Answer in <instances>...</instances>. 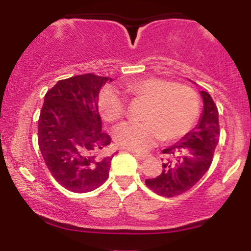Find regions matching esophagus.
I'll return each mask as SVG.
<instances>
[{
  "mask_svg": "<svg viewBox=\"0 0 251 251\" xmlns=\"http://www.w3.org/2000/svg\"><path fill=\"white\" fill-rule=\"evenodd\" d=\"M134 157H137L139 160H145L150 157V154H143V153H133Z\"/></svg>",
  "mask_w": 251,
  "mask_h": 251,
  "instance_id": "1",
  "label": "esophagus"
}]
</instances>
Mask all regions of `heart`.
<instances>
[{
	"label": "heart",
	"instance_id": "1",
	"mask_svg": "<svg viewBox=\"0 0 251 251\" xmlns=\"http://www.w3.org/2000/svg\"><path fill=\"white\" fill-rule=\"evenodd\" d=\"M124 92L133 99L148 101L143 123H123L113 131L118 145L129 151H148L160 139H179L191 129L200 116V98L189 86L148 77L125 83ZM98 106L108 123L122 119L126 111L124 97L112 87L102 89Z\"/></svg>",
	"mask_w": 251,
	"mask_h": 251
}]
</instances>
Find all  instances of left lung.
I'll return each instance as SVG.
<instances>
[{
  "mask_svg": "<svg viewBox=\"0 0 251 251\" xmlns=\"http://www.w3.org/2000/svg\"><path fill=\"white\" fill-rule=\"evenodd\" d=\"M203 112L200 122L174 145L163 150L162 174L145 183L155 194L175 197L195 186L206 174L220 140L218 111L208 92L201 91ZM163 160V159H162Z\"/></svg>",
  "mask_w": 251,
  "mask_h": 251,
  "instance_id": "left-lung-1",
  "label": "left lung"
}]
</instances>
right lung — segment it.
<instances>
[{
	"label": "right lung",
	"instance_id": "obj_1",
	"mask_svg": "<svg viewBox=\"0 0 251 251\" xmlns=\"http://www.w3.org/2000/svg\"><path fill=\"white\" fill-rule=\"evenodd\" d=\"M108 80L94 74L72 76L57 81L45 96L39 148L51 176L70 191H93L108 178L114 154H100L111 138L101 131L98 111L99 92Z\"/></svg>",
	"mask_w": 251,
	"mask_h": 251
}]
</instances>
